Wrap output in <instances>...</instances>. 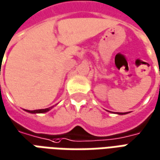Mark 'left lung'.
Instances as JSON below:
<instances>
[{"instance_id": "left-lung-1", "label": "left lung", "mask_w": 160, "mask_h": 160, "mask_svg": "<svg viewBox=\"0 0 160 160\" xmlns=\"http://www.w3.org/2000/svg\"><path fill=\"white\" fill-rule=\"evenodd\" d=\"M128 112H116V114H118V115H126L128 114Z\"/></svg>"}]
</instances>
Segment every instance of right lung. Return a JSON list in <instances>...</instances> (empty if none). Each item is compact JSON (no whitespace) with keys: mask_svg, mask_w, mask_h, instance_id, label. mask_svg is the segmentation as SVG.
<instances>
[{"mask_svg":"<svg viewBox=\"0 0 160 160\" xmlns=\"http://www.w3.org/2000/svg\"><path fill=\"white\" fill-rule=\"evenodd\" d=\"M54 106H51L49 108H46V109H42V110H35V111H29V110H25L26 112H29V113H32V114H36V113H45V112H48L49 111H50Z\"/></svg>","mask_w":160,"mask_h":160,"instance_id":"add662e5","label":"right lung"}]
</instances>
